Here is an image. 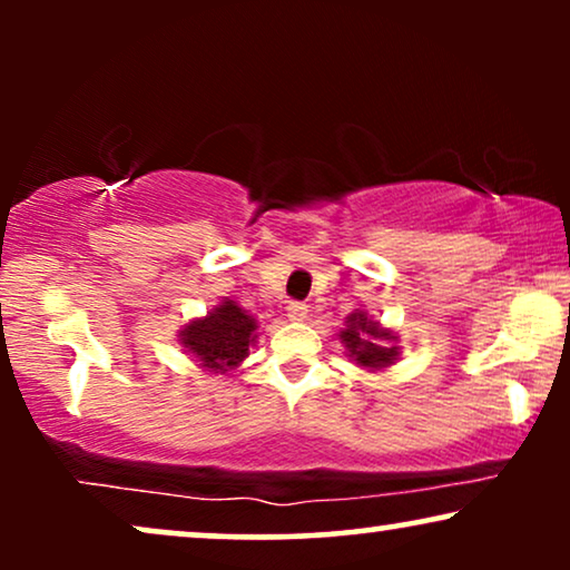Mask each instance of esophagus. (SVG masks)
Masks as SVG:
<instances>
[{
  "mask_svg": "<svg viewBox=\"0 0 570 570\" xmlns=\"http://www.w3.org/2000/svg\"><path fill=\"white\" fill-rule=\"evenodd\" d=\"M306 316H308L306 303H301V301L287 303V318H291V322H303Z\"/></svg>",
  "mask_w": 570,
  "mask_h": 570,
  "instance_id": "obj_1",
  "label": "esophagus"
}]
</instances>
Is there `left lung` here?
Listing matches in <instances>:
<instances>
[{
	"mask_svg": "<svg viewBox=\"0 0 570 570\" xmlns=\"http://www.w3.org/2000/svg\"><path fill=\"white\" fill-rule=\"evenodd\" d=\"M340 337L345 342L350 357H355V363L363 365V368H386L400 355V350L394 345H384V342L394 340L392 332L381 330L363 311L347 316V326L342 330Z\"/></svg>",
	"mask_w": 570,
	"mask_h": 570,
	"instance_id": "obj_1",
	"label": "left lung"
}]
</instances>
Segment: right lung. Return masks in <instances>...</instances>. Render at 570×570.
Here are the masks:
<instances>
[{
    "label": "right lung",
    "mask_w": 570,
    "mask_h": 570,
    "mask_svg": "<svg viewBox=\"0 0 570 570\" xmlns=\"http://www.w3.org/2000/svg\"><path fill=\"white\" fill-rule=\"evenodd\" d=\"M256 340V318L236 301H223L205 318H197L181 332V345L194 353L202 368L228 371L248 355Z\"/></svg>",
    "instance_id": "right-lung-1"
}]
</instances>
